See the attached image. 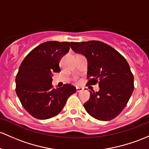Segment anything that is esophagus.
<instances>
[{"label": "esophagus", "instance_id": "esophagus-1", "mask_svg": "<svg viewBox=\"0 0 149 149\" xmlns=\"http://www.w3.org/2000/svg\"><path fill=\"white\" fill-rule=\"evenodd\" d=\"M83 91V88H78V87L76 88V92L77 93H80Z\"/></svg>", "mask_w": 149, "mask_h": 149}]
</instances>
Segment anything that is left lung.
Segmentation results:
<instances>
[{"instance_id":"obj_1","label":"left lung","mask_w":149,"mask_h":149,"mask_svg":"<svg viewBox=\"0 0 149 149\" xmlns=\"http://www.w3.org/2000/svg\"><path fill=\"white\" fill-rule=\"evenodd\" d=\"M76 53L88 61V85L99 83L100 90L90 91L91 97L83 104L94 118L109 121L121 113L134 91V76L125 57L112 47L100 42H71Z\"/></svg>"}]
</instances>
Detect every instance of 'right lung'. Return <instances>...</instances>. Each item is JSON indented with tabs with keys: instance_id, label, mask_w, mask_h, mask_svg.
Returning a JSON list of instances; mask_svg holds the SVG:
<instances>
[{
	"instance_id": "obj_1",
	"label": "right lung",
	"mask_w": 149,
	"mask_h": 149,
	"mask_svg": "<svg viewBox=\"0 0 149 149\" xmlns=\"http://www.w3.org/2000/svg\"><path fill=\"white\" fill-rule=\"evenodd\" d=\"M71 43L49 41L32 49L19 66L15 78L16 93L29 114L39 120L59 113L68 97L76 89L70 84L56 89L52 86L54 73L61 71L59 62L69 51Z\"/></svg>"
}]
</instances>
